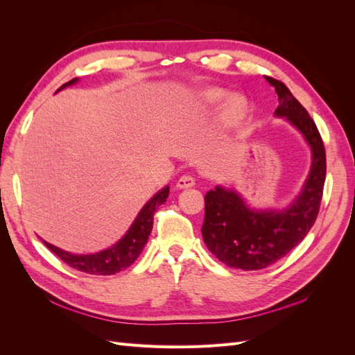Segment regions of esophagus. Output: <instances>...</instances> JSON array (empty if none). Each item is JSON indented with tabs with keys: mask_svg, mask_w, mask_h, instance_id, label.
<instances>
[{
	"mask_svg": "<svg viewBox=\"0 0 355 355\" xmlns=\"http://www.w3.org/2000/svg\"><path fill=\"white\" fill-rule=\"evenodd\" d=\"M194 185H196V179L192 178L191 175H184V176H180V178H179V180L176 182V188H179V189L191 188V187H194Z\"/></svg>",
	"mask_w": 355,
	"mask_h": 355,
	"instance_id": "esophagus-1",
	"label": "esophagus"
}]
</instances>
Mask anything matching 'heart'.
Instances as JSON below:
<instances>
[{
    "instance_id": "1",
    "label": "heart",
    "mask_w": 355,
    "mask_h": 355,
    "mask_svg": "<svg viewBox=\"0 0 355 355\" xmlns=\"http://www.w3.org/2000/svg\"><path fill=\"white\" fill-rule=\"evenodd\" d=\"M227 98V93L220 89H210L202 92L198 99H197V105L198 108L202 111H211L214 108H218V106L225 101ZM245 101L240 96H230V98L225 101L223 106H222V112H220V118H222V123L227 124V125H232V124H237L239 121H241V118L245 114Z\"/></svg>"
}]
</instances>
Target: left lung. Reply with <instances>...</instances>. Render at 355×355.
<instances>
[{
    "label": "left lung",
    "instance_id": "8db88e82",
    "mask_svg": "<svg viewBox=\"0 0 355 355\" xmlns=\"http://www.w3.org/2000/svg\"><path fill=\"white\" fill-rule=\"evenodd\" d=\"M266 81L278 94L277 116H284L302 133L313 151V166L302 192L284 210H254L234 189L216 187L209 191L202 239L220 262L244 271L262 270L275 263L302 241L317 219L326 180V149L308 111L286 85Z\"/></svg>",
    "mask_w": 355,
    "mask_h": 355
}]
</instances>
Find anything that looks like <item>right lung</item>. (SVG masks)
Here are the masks:
<instances>
[{"mask_svg":"<svg viewBox=\"0 0 355 355\" xmlns=\"http://www.w3.org/2000/svg\"><path fill=\"white\" fill-rule=\"evenodd\" d=\"M77 81L78 78H73L67 84H63L59 90L65 89L67 85L75 84ZM168 187L163 188L145 204L142 210L139 211L135 222L132 223L130 230L127 231V234L120 241L110 247V249L93 254H72L47 241L42 243L56 256H59L63 262L73 268V270L93 275H112L115 272H120L121 270H125V268L130 266L137 259L139 254L142 253L149 234L153 231L154 213L161 204L166 202L168 197Z\"/></svg>","mask_w":355,"mask_h":355,"instance_id":"add662e5","label":"right lung"}]
</instances>
